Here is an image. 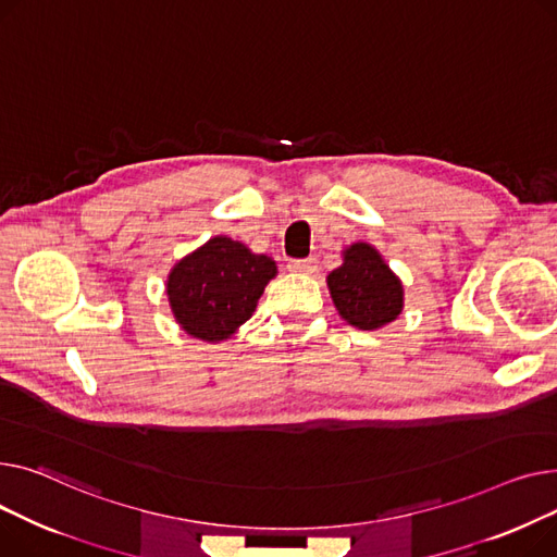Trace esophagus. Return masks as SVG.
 <instances>
[{"label": "esophagus", "mask_w": 557, "mask_h": 557, "mask_svg": "<svg viewBox=\"0 0 557 557\" xmlns=\"http://www.w3.org/2000/svg\"><path fill=\"white\" fill-rule=\"evenodd\" d=\"M289 272H297V274H312L317 272V258H294L289 260Z\"/></svg>", "instance_id": "34e87169"}]
</instances>
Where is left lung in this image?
Segmentation results:
<instances>
[{"label": "left lung", "instance_id": "left-lung-1", "mask_svg": "<svg viewBox=\"0 0 557 557\" xmlns=\"http://www.w3.org/2000/svg\"><path fill=\"white\" fill-rule=\"evenodd\" d=\"M329 287L339 314L355 329H382L403 310L398 276L367 243H355L344 251V265L329 274Z\"/></svg>", "mask_w": 557, "mask_h": 557}]
</instances>
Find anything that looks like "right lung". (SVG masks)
<instances>
[{
  "instance_id": "right-lung-1",
  "label": "right lung",
  "mask_w": 557,
  "mask_h": 557,
  "mask_svg": "<svg viewBox=\"0 0 557 557\" xmlns=\"http://www.w3.org/2000/svg\"><path fill=\"white\" fill-rule=\"evenodd\" d=\"M276 263L232 238H211L173 268L169 301L182 329L205 342L232 337L258 306Z\"/></svg>"
}]
</instances>
